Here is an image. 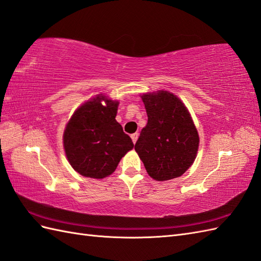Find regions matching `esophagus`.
Returning <instances> with one entry per match:
<instances>
[{"label": "esophagus", "mask_w": 261, "mask_h": 261, "mask_svg": "<svg viewBox=\"0 0 261 261\" xmlns=\"http://www.w3.org/2000/svg\"><path fill=\"white\" fill-rule=\"evenodd\" d=\"M138 137H139L138 133H133V135H131V139H132L133 143H136V142H137V140H138Z\"/></svg>", "instance_id": "obj_1"}]
</instances>
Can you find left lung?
Returning a JSON list of instances; mask_svg holds the SVG:
<instances>
[{"instance_id":"obj_1","label":"left lung","mask_w":261,"mask_h":261,"mask_svg":"<svg viewBox=\"0 0 261 261\" xmlns=\"http://www.w3.org/2000/svg\"><path fill=\"white\" fill-rule=\"evenodd\" d=\"M148 123L135 149L151 178L166 181L182 175L196 159L199 136L187 108L168 91L142 95Z\"/></svg>"}]
</instances>
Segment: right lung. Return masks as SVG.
I'll use <instances>...</instances> for the list:
<instances>
[{"label":"right lung","instance_id":"obj_1","mask_svg":"<svg viewBox=\"0 0 261 261\" xmlns=\"http://www.w3.org/2000/svg\"><path fill=\"white\" fill-rule=\"evenodd\" d=\"M118 106L119 102L98 95L79 108L66 124L63 135L66 158L84 177L102 179L111 174L121 158L135 147L117 122Z\"/></svg>","mask_w":261,"mask_h":261}]
</instances>
